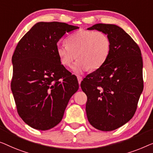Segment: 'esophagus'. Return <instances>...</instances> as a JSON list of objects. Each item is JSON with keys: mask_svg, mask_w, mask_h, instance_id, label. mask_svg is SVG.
I'll use <instances>...</instances> for the list:
<instances>
[{"mask_svg": "<svg viewBox=\"0 0 153 153\" xmlns=\"http://www.w3.org/2000/svg\"><path fill=\"white\" fill-rule=\"evenodd\" d=\"M77 80H78L79 85H80L81 82H82V77H80V76H77Z\"/></svg>", "mask_w": 153, "mask_h": 153, "instance_id": "obj_1", "label": "esophagus"}]
</instances>
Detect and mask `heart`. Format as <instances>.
<instances>
[{
    "label": "heart",
    "instance_id": "obj_1",
    "mask_svg": "<svg viewBox=\"0 0 153 153\" xmlns=\"http://www.w3.org/2000/svg\"><path fill=\"white\" fill-rule=\"evenodd\" d=\"M67 44H57L56 53L62 65L68 66L77 57L72 66L76 74L91 68L96 70L107 61L111 50V41L102 32L80 29L67 38Z\"/></svg>",
    "mask_w": 153,
    "mask_h": 153
}]
</instances>
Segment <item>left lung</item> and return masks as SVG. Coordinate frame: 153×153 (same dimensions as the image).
<instances>
[{"label":"left lung","mask_w":153,"mask_h":153,"mask_svg":"<svg viewBox=\"0 0 153 153\" xmlns=\"http://www.w3.org/2000/svg\"><path fill=\"white\" fill-rule=\"evenodd\" d=\"M87 30L104 33L111 41L107 61L81 82L87 96V119L99 130H114L133 117L143 91L141 51L118 25L98 23Z\"/></svg>","instance_id":"left-lung-1"}]
</instances>
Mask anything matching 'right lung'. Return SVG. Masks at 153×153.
Masks as SVG:
<instances>
[{
	"label": "right lung",
	"instance_id": "right-lung-1",
	"mask_svg": "<svg viewBox=\"0 0 153 153\" xmlns=\"http://www.w3.org/2000/svg\"><path fill=\"white\" fill-rule=\"evenodd\" d=\"M78 28L65 23L38 22L17 44L11 89L19 116L31 128L47 130L57 126L78 90L77 77L61 64L56 53L64 34Z\"/></svg>",
	"mask_w": 153,
	"mask_h": 153
}]
</instances>
